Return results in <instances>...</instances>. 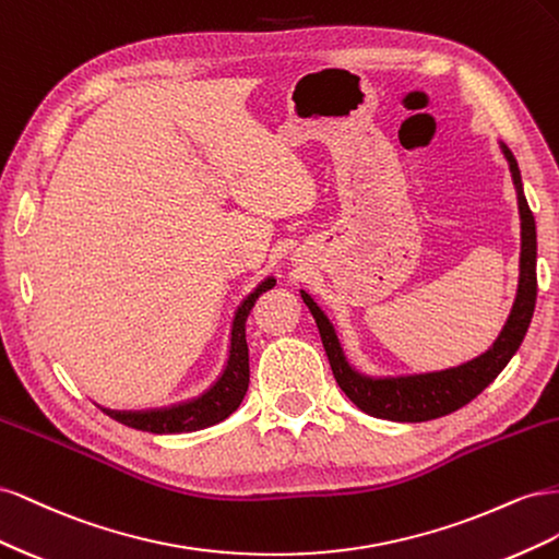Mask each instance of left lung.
Returning <instances> with one entry per match:
<instances>
[{
  "label": "left lung",
  "instance_id": "1",
  "mask_svg": "<svg viewBox=\"0 0 559 559\" xmlns=\"http://www.w3.org/2000/svg\"><path fill=\"white\" fill-rule=\"evenodd\" d=\"M501 151L509 160L513 183L518 191V210H520V235H522V251H520V284L518 296L509 321L501 329L495 345L480 357L471 359L462 366L436 370V373H419V376H399V378H370L359 373L354 368L337 341L335 329L329 317L321 312L314 298L306 292H300L302 302L310 308L317 329L324 343L326 357L333 370L337 386L343 389L347 399L361 408L364 413L394 419V421H427L450 415L460 411L462 405L476 399L483 389L492 382L501 370L513 359L524 333L530 329V321L536 306V224L534 214L527 205V198L522 193L520 167L513 158L511 148L501 142Z\"/></svg>",
  "mask_w": 559,
  "mask_h": 559
}]
</instances>
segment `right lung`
<instances>
[{"label": "right lung", "mask_w": 559, "mask_h": 559, "mask_svg": "<svg viewBox=\"0 0 559 559\" xmlns=\"http://www.w3.org/2000/svg\"><path fill=\"white\" fill-rule=\"evenodd\" d=\"M273 286H275V277H267L240 302L230 329V349H228L226 368L207 392H202L191 401L170 405V408L109 411L99 405V411L107 413L111 419L121 421L126 427L151 431V433H189V431L218 425V421L233 415L240 408L249 386V349H247V335H245L247 317L257 298L263 292L273 289Z\"/></svg>", "instance_id": "1"}]
</instances>
